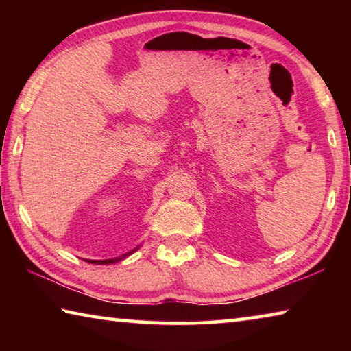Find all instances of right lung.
Returning a JSON list of instances; mask_svg holds the SVG:
<instances>
[{"instance_id": "obj_1", "label": "right lung", "mask_w": 351, "mask_h": 351, "mask_svg": "<svg viewBox=\"0 0 351 351\" xmlns=\"http://www.w3.org/2000/svg\"><path fill=\"white\" fill-rule=\"evenodd\" d=\"M121 258H123V257H119V258H114V260H88V261H90V263H96V265H108V263H114V261L121 260Z\"/></svg>"}]
</instances>
